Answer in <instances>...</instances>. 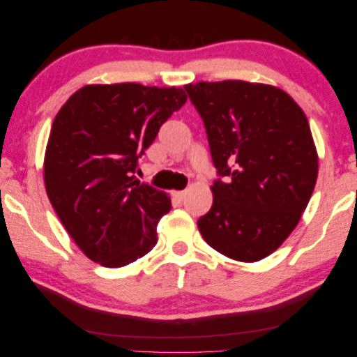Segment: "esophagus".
<instances>
[{
  "label": "esophagus",
  "instance_id": "34e87169",
  "mask_svg": "<svg viewBox=\"0 0 357 357\" xmlns=\"http://www.w3.org/2000/svg\"><path fill=\"white\" fill-rule=\"evenodd\" d=\"M174 196H175V199L183 201V197L186 196V191H174Z\"/></svg>",
  "mask_w": 357,
  "mask_h": 357
}]
</instances>
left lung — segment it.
<instances>
[{
	"label": "left lung",
	"mask_w": 357,
	"mask_h": 357,
	"mask_svg": "<svg viewBox=\"0 0 357 357\" xmlns=\"http://www.w3.org/2000/svg\"><path fill=\"white\" fill-rule=\"evenodd\" d=\"M206 126L223 180L197 220L204 241L227 258L256 262L299 223L318 178V153L303 110L288 93L243 80L185 85Z\"/></svg>",
	"instance_id": "left-lung-1"
}]
</instances>
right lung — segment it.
<instances>
[{
	"label": "right lung",
	"mask_w": 357,
	"mask_h": 357,
	"mask_svg": "<svg viewBox=\"0 0 357 357\" xmlns=\"http://www.w3.org/2000/svg\"><path fill=\"white\" fill-rule=\"evenodd\" d=\"M185 102L183 89L125 82L82 86L58 110L44 156L45 191L86 258L123 267L156 245L171 197L134 172Z\"/></svg>",
	"instance_id": "1"
}]
</instances>
